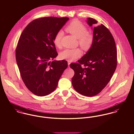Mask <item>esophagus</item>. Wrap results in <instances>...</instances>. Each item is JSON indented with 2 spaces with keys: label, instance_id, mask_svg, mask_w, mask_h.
I'll list each match as a JSON object with an SVG mask.
<instances>
[{
  "label": "esophagus",
  "instance_id": "obj_1",
  "mask_svg": "<svg viewBox=\"0 0 134 134\" xmlns=\"http://www.w3.org/2000/svg\"><path fill=\"white\" fill-rule=\"evenodd\" d=\"M68 65H69V66H70V64H71V62H70V61H68Z\"/></svg>",
  "mask_w": 134,
  "mask_h": 134
}]
</instances>
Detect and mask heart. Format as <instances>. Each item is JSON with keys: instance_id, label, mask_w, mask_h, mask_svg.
<instances>
[{"instance_id": "1", "label": "heart", "mask_w": 134, "mask_h": 134, "mask_svg": "<svg viewBox=\"0 0 134 134\" xmlns=\"http://www.w3.org/2000/svg\"><path fill=\"white\" fill-rule=\"evenodd\" d=\"M66 30L78 39L79 44L83 49L87 50L91 47L93 43V38L91 35L87 33L86 27L80 22L77 20L71 22L67 26ZM63 35V32L59 31L54 37V43L58 47H60L61 46V40ZM81 55V52L79 48L66 49L60 53V57L62 59L71 61L79 57Z\"/></svg>"}]
</instances>
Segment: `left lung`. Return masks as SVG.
Wrapping results in <instances>:
<instances>
[{
    "mask_svg": "<svg viewBox=\"0 0 134 134\" xmlns=\"http://www.w3.org/2000/svg\"><path fill=\"white\" fill-rule=\"evenodd\" d=\"M87 23L93 30L92 44L78 63H71L70 67L74 71V89L90 97L100 92L110 80L116 68L117 52L113 36L104 25H98L97 20L90 18Z\"/></svg>",
    "mask_w": 134,
    "mask_h": 134,
    "instance_id": "obj_1",
    "label": "left lung"
}]
</instances>
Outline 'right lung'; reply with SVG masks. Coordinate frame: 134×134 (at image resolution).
<instances>
[{
    "mask_svg": "<svg viewBox=\"0 0 134 134\" xmlns=\"http://www.w3.org/2000/svg\"><path fill=\"white\" fill-rule=\"evenodd\" d=\"M69 18L45 17L30 22L24 29L16 48V60L26 87L36 96H47L57 88L65 60L52 62L58 56L54 38Z\"/></svg>",
    "mask_w": 134,
    "mask_h": 134,
    "instance_id": "add662e5",
    "label": "right lung"
}]
</instances>
